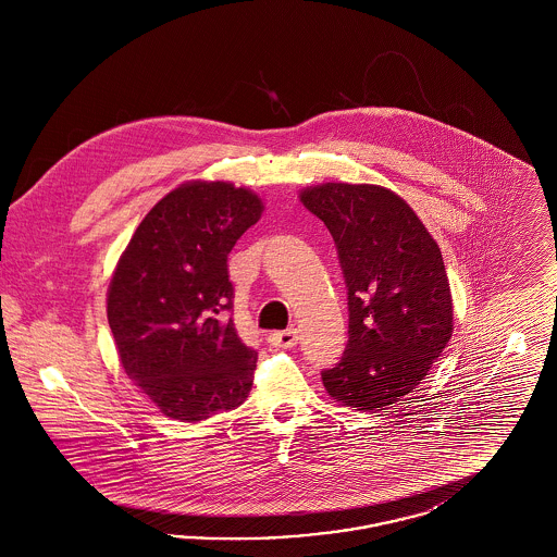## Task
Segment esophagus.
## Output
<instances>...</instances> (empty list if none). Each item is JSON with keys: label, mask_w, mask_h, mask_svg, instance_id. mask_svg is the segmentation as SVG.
I'll list each match as a JSON object with an SVG mask.
<instances>
[{"label": "esophagus", "mask_w": 557, "mask_h": 557, "mask_svg": "<svg viewBox=\"0 0 557 557\" xmlns=\"http://www.w3.org/2000/svg\"><path fill=\"white\" fill-rule=\"evenodd\" d=\"M269 341H271V345L273 346H282V348H292V346H296L298 343V332L290 327V330H284V332H273L271 336H269Z\"/></svg>", "instance_id": "1"}]
</instances>
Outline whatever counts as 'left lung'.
I'll return each instance as SVG.
<instances>
[{
	"label": "left lung",
	"instance_id": "8db88e82",
	"mask_svg": "<svg viewBox=\"0 0 557 557\" xmlns=\"http://www.w3.org/2000/svg\"><path fill=\"white\" fill-rule=\"evenodd\" d=\"M300 202L330 230L348 290V343L321 371L330 397L380 411L422 384L453 334V300L438 244L395 191L323 184Z\"/></svg>",
	"mask_w": 557,
	"mask_h": 557
}]
</instances>
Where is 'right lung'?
Here are the masks:
<instances>
[{
	"instance_id": "obj_1",
	"label": "right lung",
	"mask_w": 557,
	"mask_h": 557,
	"mask_svg": "<svg viewBox=\"0 0 557 557\" xmlns=\"http://www.w3.org/2000/svg\"><path fill=\"white\" fill-rule=\"evenodd\" d=\"M261 198L227 182H187L137 225L108 286L123 370L166 418L209 420L242 405L257 350L239 341L227 255L261 219Z\"/></svg>"
}]
</instances>
